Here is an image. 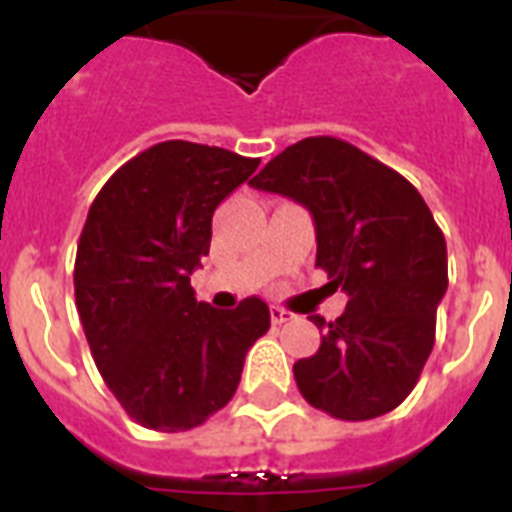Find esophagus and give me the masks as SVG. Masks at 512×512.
Wrapping results in <instances>:
<instances>
[{
	"label": "esophagus",
	"instance_id": "1",
	"mask_svg": "<svg viewBox=\"0 0 512 512\" xmlns=\"http://www.w3.org/2000/svg\"><path fill=\"white\" fill-rule=\"evenodd\" d=\"M292 319V313L287 308H279V305H271V321L273 324H284V321Z\"/></svg>",
	"mask_w": 512,
	"mask_h": 512
}]
</instances>
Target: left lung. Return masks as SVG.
<instances>
[{
  "label": "left lung",
  "instance_id": "left-lung-1",
  "mask_svg": "<svg viewBox=\"0 0 512 512\" xmlns=\"http://www.w3.org/2000/svg\"><path fill=\"white\" fill-rule=\"evenodd\" d=\"M311 209L316 265L348 295L321 348L295 364L311 406L337 420L393 412L436 342V308L449 284L446 241L404 175L340 138H305L249 180Z\"/></svg>",
  "mask_w": 512,
  "mask_h": 512
}]
</instances>
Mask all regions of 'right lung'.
I'll return each instance as SVG.
<instances>
[{
    "instance_id": "obj_1",
    "label": "right lung",
    "mask_w": 512,
    "mask_h": 512,
    "mask_svg": "<svg viewBox=\"0 0 512 512\" xmlns=\"http://www.w3.org/2000/svg\"><path fill=\"white\" fill-rule=\"evenodd\" d=\"M215 146L164 140L122 164L92 201L74 263L76 311L95 366L143 428L180 433L220 412L244 356L271 327L260 297L196 303L217 204L257 170Z\"/></svg>"
}]
</instances>
